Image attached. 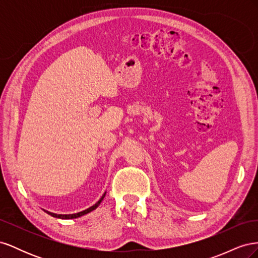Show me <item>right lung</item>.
Masks as SVG:
<instances>
[{
    "instance_id": "right-lung-1",
    "label": "right lung",
    "mask_w": 258,
    "mask_h": 258,
    "mask_svg": "<svg viewBox=\"0 0 258 258\" xmlns=\"http://www.w3.org/2000/svg\"><path fill=\"white\" fill-rule=\"evenodd\" d=\"M104 196H105V194L103 195L102 197H101V199L97 202L96 205H93L92 207H90L89 209H87V210H85V211H83V212H80V213H75V214H69V215H62V214H54V213H50V212H47L48 214H50L51 216H53V217H58V218H76V217H80V216H82V215H85V214H87V213H89V212H91L92 210H95L99 205H100V202L103 200V198H104Z\"/></svg>"
}]
</instances>
